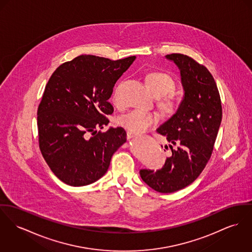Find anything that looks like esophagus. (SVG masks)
I'll return each mask as SVG.
<instances>
[{
	"mask_svg": "<svg viewBox=\"0 0 252 252\" xmlns=\"http://www.w3.org/2000/svg\"><path fill=\"white\" fill-rule=\"evenodd\" d=\"M137 136V134L136 133H134V132H132V131H127L126 132V137H127V139H130V138H133V137H136Z\"/></svg>",
	"mask_w": 252,
	"mask_h": 252,
	"instance_id": "obj_1",
	"label": "esophagus"
}]
</instances>
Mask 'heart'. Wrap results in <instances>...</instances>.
Returning a JSON list of instances; mask_svg holds the SVG:
<instances>
[{
    "instance_id": "heart-1",
    "label": "heart",
    "mask_w": 252,
    "mask_h": 252,
    "mask_svg": "<svg viewBox=\"0 0 252 252\" xmlns=\"http://www.w3.org/2000/svg\"><path fill=\"white\" fill-rule=\"evenodd\" d=\"M146 82L149 89L155 97H163L161 98L159 102L161 108L166 113H174L177 108V102L171 95H168L173 93L175 89V82L173 78L163 72H152L147 75ZM113 100L116 103L118 102L119 99L117 94H114ZM157 122L158 118L156 115L141 110L130 111L129 113L119 119V124L122 126L134 133H142L147 131L155 126Z\"/></svg>"
}]
</instances>
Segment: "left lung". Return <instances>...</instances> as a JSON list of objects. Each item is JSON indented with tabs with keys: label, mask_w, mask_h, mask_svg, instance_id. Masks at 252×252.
Returning a JSON list of instances; mask_svg holds the SVG:
<instances>
[{
	"label": "left lung",
	"mask_w": 252,
	"mask_h": 252,
	"mask_svg": "<svg viewBox=\"0 0 252 252\" xmlns=\"http://www.w3.org/2000/svg\"><path fill=\"white\" fill-rule=\"evenodd\" d=\"M165 58L179 69L184 96L176 112L157 128L169 143L165 149L170 148V156L161 169H142L140 176L152 189L168 194L193 183L205 168L222 110L217 84L206 67L181 54Z\"/></svg>",
	"instance_id": "left-lung-1"
}]
</instances>
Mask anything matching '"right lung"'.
Listing matches in <instances>:
<instances>
[{"mask_svg":"<svg viewBox=\"0 0 252 252\" xmlns=\"http://www.w3.org/2000/svg\"><path fill=\"white\" fill-rule=\"evenodd\" d=\"M135 58L79 56L60 65L49 79L37 110L39 148L62 182L74 187L96 182L126 143L121 126L97 129L108 125L113 87Z\"/></svg>","mask_w":252,"mask_h":252,"instance_id":"1","label":"right lung"}]
</instances>
